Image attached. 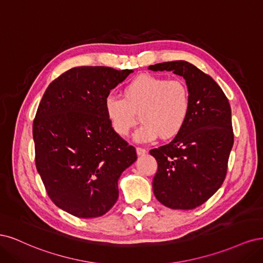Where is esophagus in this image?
Masks as SVG:
<instances>
[{
	"label": "esophagus",
	"mask_w": 263,
	"mask_h": 263,
	"mask_svg": "<svg viewBox=\"0 0 263 263\" xmlns=\"http://www.w3.org/2000/svg\"><path fill=\"white\" fill-rule=\"evenodd\" d=\"M147 153V151L145 149V148H143V147H137V154L139 155V156H143V155H145Z\"/></svg>",
	"instance_id": "34e87169"
}]
</instances>
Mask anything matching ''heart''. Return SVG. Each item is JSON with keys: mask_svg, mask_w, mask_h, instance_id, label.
<instances>
[{"mask_svg": "<svg viewBox=\"0 0 263 263\" xmlns=\"http://www.w3.org/2000/svg\"><path fill=\"white\" fill-rule=\"evenodd\" d=\"M122 97H107V118L116 133L126 137L140 114L143 123L133 138L141 143L154 141L159 135L164 139L174 137L187 121L191 107L190 91L183 81H168L152 74L131 81L124 87Z\"/></svg>", "mask_w": 263, "mask_h": 263, "instance_id": "heart-1", "label": "heart"}]
</instances>
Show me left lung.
<instances>
[{
	"label": "left lung",
	"instance_id": "1",
	"mask_svg": "<svg viewBox=\"0 0 263 263\" xmlns=\"http://www.w3.org/2000/svg\"><path fill=\"white\" fill-rule=\"evenodd\" d=\"M185 80L191 96L188 119L172 142L149 151L157 160L153 179L156 199L167 208L191 210L221 188L234 144L232 111L222 88L187 61L149 65Z\"/></svg>",
	"mask_w": 263,
	"mask_h": 263
}]
</instances>
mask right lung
<instances>
[{
    "mask_svg": "<svg viewBox=\"0 0 263 263\" xmlns=\"http://www.w3.org/2000/svg\"><path fill=\"white\" fill-rule=\"evenodd\" d=\"M132 72L73 67L50 84L39 104L32 124L37 171L49 198L76 217L106 214L119 197L121 174L137 160L105 111L110 90Z\"/></svg>",
    "mask_w": 263,
    "mask_h": 263,
    "instance_id": "add662e5",
    "label": "right lung"
}]
</instances>
